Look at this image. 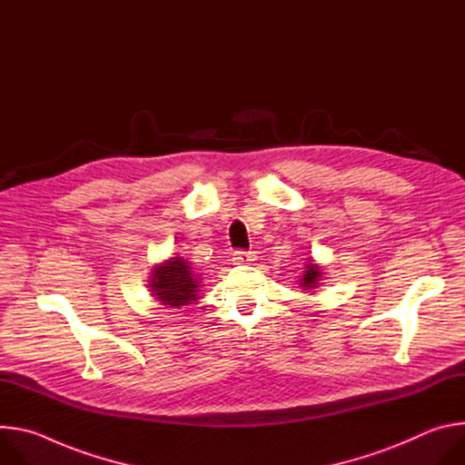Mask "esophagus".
Masks as SVG:
<instances>
[{
  "mask_svg": "<svg viewBox=\"0 0 465 465\" xmlns=\"http://www.w3.org/2000/svg\"><path fill=\"white\" fill-rule=\"evenodd\" d=\"M232 259L235 264H248V262L255 261V255L252 252H233Z\"/></svg>",
  "mask_w": 465,
  "mask_h": 465,
  "instance_id": "1",
  "label": "esophagus"
}]
</instances>
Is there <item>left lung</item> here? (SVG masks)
I'll use <instances>...</instances> for the list:
<instances>
[{
    "label": "left lung",
    "instance_id": "left-lung-1",
    "mask_svg": "<svg viewBox=\"0 0 465 465\" xmlns=\"http://www.w3.org/2000/svg\"><path fill=\"white\" fill-rule=\"evenodd\" d=\"M322 280H323V271L320 264L312 259V257H307L305 264H303V274L300 278V283L298 287L302 291H307V292H312L316 291L320 285H322Z\"/></svg>",
    "mask_w": 465,
    "mask_h": 465
}]
</instances>
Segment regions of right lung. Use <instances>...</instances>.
Wrapping results in <instances>:
<instances>
[{"label": "right lung", "instance_id": "obj_1", "mask_svg": "<svg viewBox=\"0 0 465 465\" xmlns=\"http://www.w3.org/2000/svg\"><path fill=\"white\" fill-rule=\"evenodd\" d=\"M151 296L162 309H180L201 300V274L193 269V262L176 255L154 264L149 278Z\"/></svg>", "mask_w": 465, "mask_h": 465}]
</instances>
